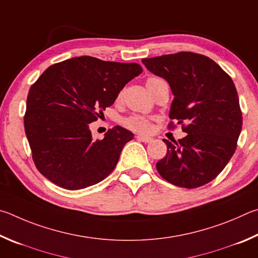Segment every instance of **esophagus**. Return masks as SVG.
I'll return each instance as SVG.
<instances>
[{
    "label": "esophagus",
    "instance_id": "esophagus-1",
    "mask_svg": "<svg viewBox=\"0 0 258 258\" xmlns=\"http://www.w3.org/2000/svg\"><path fill=\"white\" fill-rule=\"evenodd\" d=\"M137 139L139 142H143V143H151L153 141L152 137H148V136H143V135H138Z\"/></svg>",
    "mask_w": 258,
    "mask_h": 258
}]
</instances>
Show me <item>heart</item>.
I'll return each instance as SVG.
<instances>
[{"label":"heart","mask_w":258,"mask_h":258,"mask_svg":"<svg viewBox=\"0 0 258 258\" xmlns=\"http://www.w3.org/2000/svg\"><path fill=\"white\" fill-rule=\"evenodd\" d=\"M159 81H164L162 78H159V77H151L148 78L146 81V86L150 87L151 85L159 83ZM122 97V92L119 93V96L117 98ZM123 124L126 126V128L134 130V132H139V133H146L150 130L151 128V122L145 116L142 115H130L128 117H125L123 120Z\"/></svg>","instance_id":"1"}]
</instances>
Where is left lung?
<instances>
[{"label":"left lung","mask_w":258,"mask_h":258,"mask_svg":"<svg viewBox=\"0 0 258 258\" xmlns=\"http://www.w3.org/2000/svg\"><path fill=\"white\" fill-rule=\"evenodd\" d=\"M153 74L170 84L174 98L170 108L186 137L171 143L156 163L160 175L174 186L198 188L221 173L237 148L242 114L236 86L212 58L192 52L143 58Z\"/></svg>","instance_id":"8db88e82"}]
</instances>
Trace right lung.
Instances as JSON below:
<instances>
[{
    "instance_id": "right-lung-1",
    "label": "right lung",
    "mask_w": 258,
    "mask_h": 258,
    "mask_svg": "<svg viewBox=\"0 0 258 258\" xmlns=\"http://www.w3.org/2000/svg\"><path fill=\"white\" fill-rule=\"evenodd\" d=\"M142 72L137 63L79 56L48 67L31 85L25 132L34 163L45 178L78 190L114 170L134 134L115 125L104 138L94 139L89 123L97 121L125 84Z\"/></svg>"
}]
</instances>
